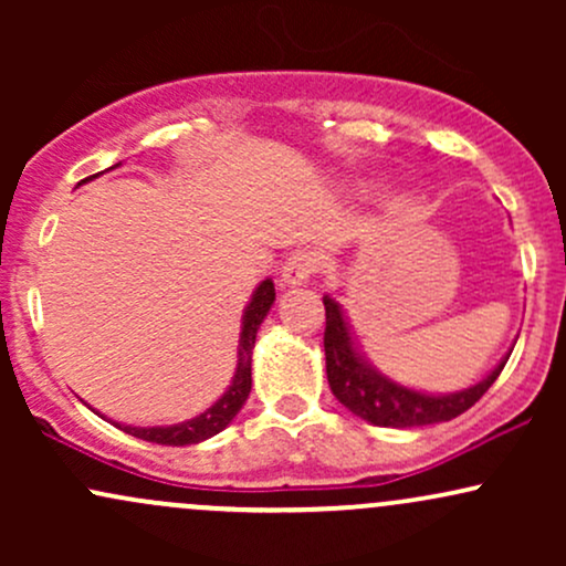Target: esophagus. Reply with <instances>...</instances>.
Wrapping results in <instances>:
<instances>
[{
	"label": "esophagus",
	"instance_id": "obj_1",
	"mask_svg": "<svg viewBox=\"0 0 566 566\" xmlns=\"http://www.w3.org/2000/svg\"><path fill=\"white\" fill-rule=\"evenodd\" d=\"M322 269V255L314 250H297L284 261L282 265V282L295 287V284H305L316 271Z\"/></svg>",
	"mask_w": 566,
	"mask_h": 566
}]
</instances>
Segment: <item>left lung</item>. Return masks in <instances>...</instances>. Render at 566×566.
Wrapping results in <instances>:
<instances>
[{
	"label": "left lung",
	"instance_id": "1",
	"mask_svg": "<svg viewBox=\"0 0 566 566\" xmlns=\"http://www.w3.org/2000/svg\"><path fill=\"white\" fill-rule=\"evenodd\" d=\"M327 311V329H324V359H327V380L335 399L350 409L356 418L380 428H418L431 423H447L471 409L486 394V388L497 380L509 361L511 350L497 361L486 378L476 386L454 394H423L401 386L375 369L356 348L354 335L343 314L340 303L329 295L322 297Z\"/></svg>",
	"mask_w": 566,
	"mask_h": 566
}]
</instances>
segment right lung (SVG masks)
<instances>
[{
    "mask_svg": "<svg viewBox=\"0 0 566 566\" xmlns=\"http://www.w3.org/2000/svg\"><path fill=\"white\" fill-rule=\"evenodd\" d=\"M276 301V290L271 279H263L252 292L250 303H247L242 314V333H239V348H237V373H233L231 386L226 388V394L220 396L212 407H207L205 412L197 418L184 420V423L175 426H154V428H138V426H122L114 423L116 428L129 433V437H138L143 441H154V444H167V447H186V444H199V441L216 437L223 431L226 426L237 418L239 409L244 407L247 396L252 388V348H255L258 329L265 319V314L271 311V305Z\"/></svg>",
    "mask_w": 566,
    "mask_h": 566,
    "instance_id": "1",
    "label": "right lung"
}]
</instances>
